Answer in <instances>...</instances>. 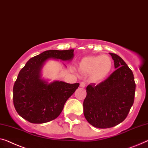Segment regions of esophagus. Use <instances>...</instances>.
I'll use <instances>...</instances> for the list:
<instances>
[{"label":"esophagus","instance_id":"esophagus-1","mask_svg":"<svg viewBox=\"0 0 148 148\" xmlns=\"http://www.w3.org/2000/svg\"><path fill=\"white\" fill-rule=\"evenodd\" d=\"M80 86L82 87V88H84L86 86L85 82H81L80 84Z\"/></svg>","mask_w":148,"mask_h":148}]
</instances>
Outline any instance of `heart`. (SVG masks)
<instances>
[{"mask_svg":"<svg viewBox=\"0 0 148 148\" xmlns=\"http://www.w3.org/2000/svg\"><path fill=\"white\" fill-rule=\"evenodd\" d=\"M112 68V59L107 55L84 57L78 65L82 73L90 74V80L96 83L104 80L111 72Z\"/></svg>","mask_w":148,"mask_h":148,"instance_id":"heart-1","label":"heart"}]
</instances>
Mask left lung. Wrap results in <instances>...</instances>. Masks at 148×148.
I'll use <instances>...</instances> for the list:
<instances>
[{
    "label": "left lung",
    "mask_w": 148,
    "mask_h": 148,
    "mask_svg": "<svg viewBox=\"0 0 148 148\" xmlns=\"http://www.w3.org/2000/svg\"><path fill=\"white\" fill-rule=\"evenodd\" d=\"M110 54L116 70L98 84L88 85L83 103L86 119L98 128H108L122 122L134 102L136 83L133 72L118 55Z\"/></svg>",
    "instance_id": "obj_1"
}]
</instances>
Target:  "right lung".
Returning <instances> with one entry per match:
<instances>
[{
	"instance_id": "add662e5",
	"label": "right lung",
	"mask_w": 148,
	"mask_h": 148,
	"mask_svg": "<svg viewBox=\"0 0 148 148\" xmlns=\"http://www.w3.org/2000/svg\"><path fill=\"white\" fill-rule=\"evenodd\" d=\"M74 50H46L28 60L18 75L13 86V103L17 113L33 123H43L56 119L66 100L80 84L55 81L48 84L40 79V70L49 58L69 60Z\"/></svg>"
}]
</instances>
